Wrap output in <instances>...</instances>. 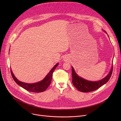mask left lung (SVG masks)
<instances>
[{"label": "left lung", "mask_w": 121, "mask_h": 121, "mask_svg": "<svg viewBox=\"0 0 121 121\" xmlns=\"http://www.w3.org/2000/svg\"><path fill=\"white\" fill-rule=\"evenodd\" d=\"M113 70V66L109 74L103 79L98 81H90L86 80L78 77L73 67H72V83L79 91L83 92H89L94 91L106 83L110 79Z\"/></svg>", "instance_id": "left-lung-1"}]
</instances>
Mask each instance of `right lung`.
Returning <instances> with one entry per match:
<instances>
[{"label": "right lung", "mask_w": 121, "mask_h": 121, "mask_svg": "<svg viewBox=\"0 0 121 121\" xmlns=\"http://www.w3.org/2000/svg\"><path fill=\"white\" fill-rule=\"evenodd\" d=\"M58 64H59L57 63L54 66V67L52 69L50 72H49L48 74L46 76V77L43 80H42L39 82H37L35 83L28 84V83L22 82L18 80L15 78V77L13 75L12 71H11L10 69L11 74L15 82L17 84L20 86L21 87L24 89L25 90L33 92H37V93L42 92L45 91L49 87V86L50 85L51 83L52 78L53 72L56 68L58 65Z\"/></svg>", "instance_id": "obj_1"}]
</instances>
